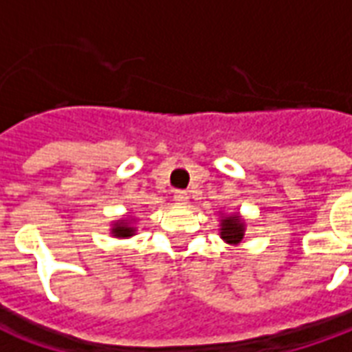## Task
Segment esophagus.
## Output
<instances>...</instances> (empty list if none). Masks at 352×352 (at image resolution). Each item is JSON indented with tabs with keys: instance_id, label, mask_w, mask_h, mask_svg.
<instances>
[{
	"instance_id": "1",
	"label": "esophagus",
	"mask_w": 352,
	"mask_h": 352,
	"mask_svg": "<svg viewBox=\"0 0 352 352\" xmlns=\"http://www.w3.org/2000/svg\"><path fill=\"white\" fill-rule=\"evenodd\" d=\"M173 199H175V204H179V206H184L188 201V194L184 190H175L173 192Z\"/></svg>"
}]
</instances>
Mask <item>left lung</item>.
<instances>
[{"instance_id":"left-lung-1","label":"left lung","mask_w":352,"mask_h":352,"mask_svg":"<svg viewBox=\"0 0 352 352\" xmlns=\"http://www.w3.org/2000/svg\"><path fill=\"white\" fill-rule=\"evenodd\" d=\"M221 237L228 245H239L245 237V221L239 213L221 214Z\"/></svg>"}]
</instances>
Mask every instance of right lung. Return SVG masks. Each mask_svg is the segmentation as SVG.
<instances>
[{
	"mask_svg": "<svg viewBox=\"0 0 352 352\" xmlns=\"http://www.w3.org/2000/svg\"><path fill=\"white\" fill-rule=\"evenodd\" d=\"M135 217H131V214H126L124 219H118L111 224V234L118 239H128V237L135 236Z\"/></svg>",
	"mask_w": 352,
	"mask_h": 352,
	"instance_id": "right-lung-1",
	"label": "right lung"
}]
</instances>
